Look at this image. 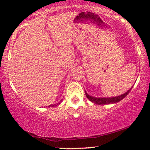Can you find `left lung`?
<instances>
[{
	"mask_svg": "<svg viewBox=\"0 0 150 150\" xmlns=\"http://www.w3.org/2000/svg\"><path fill=\"white\" fill-rule=\"evenodd\" d=\"M132 88V87L129 89L128 91H127L125 94H121V95L118 96V97H110V98H106V97H104V98H101V97H92V96L89 95L87 92H85V94L86 97L89 99V100L90 101H92L93 103H95L96 104H99V105H103V104H114V103H117L118 101H120V100L125 98L127 95L128 94V93L130 92L131 89Z\"/></svg>",
	"mask_w": 150,
	"mask_h": 150,
	"instance_id": "left-lung-1",
	"label": "left lung"
}]
</instances>
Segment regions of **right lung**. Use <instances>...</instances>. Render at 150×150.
<instances>
[{
  "label": "right lung",
  "instance_id": "add662e5",
  "mask_svg": "<svg viewBox=\"0 0 150 150\" xmlns=\"http://www.w3.org/2000/svg\"><path fill=\"white\" fill-rule=\"evenodd\" d=\"M61 101H62V100H61V101H60V102H59V103H58V104H54V105H53V104L49 105V106H50V107H53V106H57V105H58V104H60V103H61Z\"/></svg>",
  "mask_w": 150,
  "mask_h": 150
}]
</instances>
